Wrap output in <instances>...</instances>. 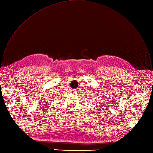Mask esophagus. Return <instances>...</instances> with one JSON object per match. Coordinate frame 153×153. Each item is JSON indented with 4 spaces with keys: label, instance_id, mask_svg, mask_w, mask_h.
I'll return each instance as SVG.
<instances>
[{
    "label": "esophagus",
    "instance_id": "34e87169",
    "mask_svg": "<svg viewBox=\"0 0 153 153\" xmlns=\"http://www.w3.org/2000/svg\"><path fill=\"white\" fill-rule=\"evenodd\" d=\"M76 90H76V89H73V90H72L73 93V94H76Z\"/></svg>",
    "mask_w": 153,
    "mask_h": 153
}]
</instances>
